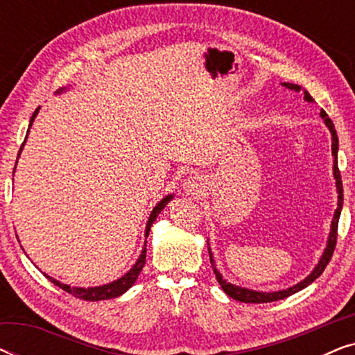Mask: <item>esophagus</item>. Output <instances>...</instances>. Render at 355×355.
I'll return each instance as SVG.
<instances>
[{
    "label": "esophagus",
    "mask_w": 355,
    "mask_h": 355,
    "mask_svg": "<svg viewBox=\"0 0 355 355\" xmlns=\"http://www.w3.org/2000/svg\"><path fill=\"white\" fill-rule=\"evenodd\" d=\"M184 192L186 196L191 197H200L205 192V182L200 176H192L189 178L186 182H184Z\"/></svg>",
    "instance_id": "esophagus-1"
}]
</instances>
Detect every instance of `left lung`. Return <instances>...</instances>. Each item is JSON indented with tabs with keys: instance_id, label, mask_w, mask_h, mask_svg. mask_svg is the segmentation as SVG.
<instances>
[{
	"instance_id": "left-lung-1",
	"label": "left lung",
	"mask_w": 355,
	"mask_h": 355,
	"mask_svg": "<svg viewBox=\"0 0 355 355\" xmlns=\"http://www.w3.org/2000/svg\"><path fill=\"white\" fill-rule=\"evenodd\" d=\"M283 85L286 87V89L300 92V87L295 85V84H289V82H284ZM304 98L307 100L309 103H312V101H313V98L310 96L307 90H304ZM320 116H322L324 124H327L329 132H331V140H333V142H331V152H333V158H334L333 159V176H334V181H336V191H338V208H336V211H334V216H333V221H331V231H329L328 242H327V247H324L322 259H320L318 265L315 266L312 273H310L305 279L300 281V283L293 286V288H288V289H283V291H276V293H259V291L241 288V286L231 284V283H227L226 279H223L221 273L216 270V266H215V260H213L211 249L208 247V254H210V263L213 266V271H215V275H216L218 283H220L223 291H225V293L234 300H239V302H245V304H265V302H275V300H281V299L289 297V295L299 293V291L307 288L309 284H312L313 281L323 273L324 268H327V265L329 263V260H331L334 247H336V239H338V221H339V216H341V210H343V181H341V173H339V168H338L339 142H338L336 129H334L333 121L328 118V114L324 113L323 110L320 111ZM207 244H208V241H207Z\"/></svg>"
}]
</instances>
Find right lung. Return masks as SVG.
<instances>
[{
    "mask_svg": "<svg viewBox=\"0 0 355 355\" xmlns=\"http://www.w3.org/2000/svg\"><path fill=\"white\" fill-rule=\"evenodd\" d=\"M62 90H64V89L58 90V94H61ZM38 110H40V108H37L35 111H33V114H32V118H31V124H28V129L32 128V123H33V119L37 118ZM27 135H28V130H27ZM27 135H26V139H24V142H22V145H21V150H19V155H21L24 145H26ZM19 155H17V158H19ZM16 164H17V162H16ZM14 171H16V166H14ZM173 197H174V193H169V196L164 197L162 202H158L157 207L153 208L152 213H150L148 221H147V227H145V237H148L150 227H152L153 221L157 220V216L159 215V213H162L163 208L166 207L168 203L173 200ZM145 244H147V241H145ZM145 247H147V245H144L142 254H140L139 260L135 261V265L132 266V268H130L124 276H121L119 279L113 281V283H108V284H103V286H95V288H72V286H69V284L60 283V281L55 279V278H51V276H48V275H45V276H46L48 279L51 281L53 284H56L58 288H61L62 291H66V293L72 294V295H74V297H77V299H84V300H90V302H96V300H106V299L119 297V295H123V294L125 293V291H128V289L130 288V286H132V284L135 283V279H137V276L140 275V271H142L144 265H145V259H147V249H145Z\"/></svg>",
    "mask_w": 355,
    "mask_h": 355,
    "instance_id": "right-lung-1",
    "label": "right lung"
}]
</instances>
